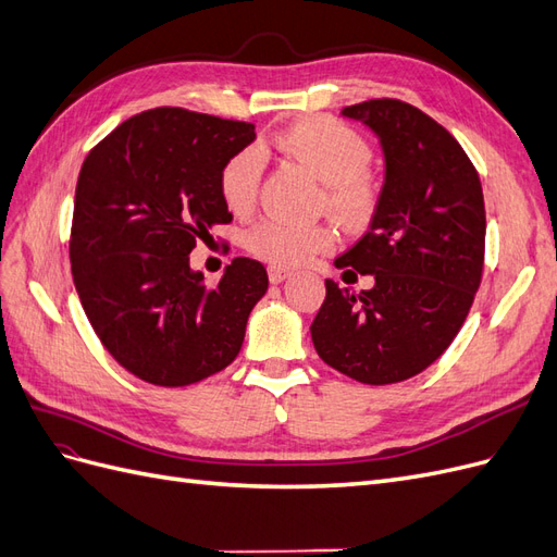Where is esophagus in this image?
I'll return each instance as SVG.
<instances>
[{
    "mask_svg": "<svg viewBox=\"0 0 557 557\" xmlns=\"http://www.w3.org/2000/svg\"><path fill=\"white\" fill-rule=\"evenodd\" d=\"M267 272H269V281H272V283H281V281L290 276V269L278 267V264H269Z\"/></svg>",
    "mask_w": 557,
    "mask_h": 557,
    "instance_id": "1",
    "label": "esophagus"
}]
</instances>
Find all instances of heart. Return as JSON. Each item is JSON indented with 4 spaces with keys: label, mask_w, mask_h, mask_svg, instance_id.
I'll return each instance as SVG.
<instances>
[{
    "label": "heart",
    "mask_w": 557,
    "mask_h": 557,
    "mask_svg": "<svg viewBox=\"0 0 557 557\" xmlns=\"http://www.w3.org/2000/svg\"><path fill=\"white\" fill-rule=\"evenodd\" d=\"M272 146L281 156L305 164L323 181L320 205L348 227H360L376 213L381 188L369 172L374 150L356 127L332 115H309L274 134ZM262 153L242 148L218 176V190L232 213H246L258 199L262 181ZM244 246L252 256L274 264H305L336 244L330 225H301L278 215H264L246 227Z\"/></svg>",
    "instance_id": "b5f03b06"
}]
</instances>
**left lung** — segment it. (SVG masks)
<instances>
[{
    "instance_id": "1",
    "label": "left lung",
    "mask_w": 557,
    "mask_h": 557,
    "mask_svg": "<svg viewBox=\"0 0 557 557\" xmlns=\"http://www.w3.org/2000/svg\"><path fill=\"white\" fill-rule=\"evenodd\" d=\"M372 127L385 183L364 237L334 264L374 276L372 290L325 281L311 323L320 360L367 385L407 381L460 332L483 276V190L462 146L401 99H369L342 111Z\"/></svg>"
}]
</instances>
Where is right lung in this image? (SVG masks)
I'll return each mask as SVG.
<instances>
[{"mask_svg":"<svg viewBox=\"0 0 557 557\" xmlns=\"http://www.w3.org/2000/svg\"><path fill=\"white\" fill-rule=\"evenodd\" d=\"M252 139V123L158 107L117 125L81 166L76 293L111 358L146 383L193 385L239 356L267 269L234 258L211 288L190 269V250L232 221L218 176Z\"/></svg>","mask_w":557,"mask_h":557,"instance_id":"add662e5","label":"right lung"}]
</instances>
